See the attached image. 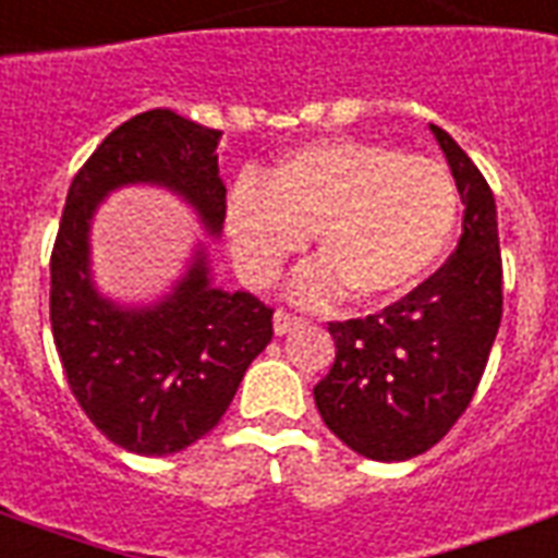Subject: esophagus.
<instances>
[{
    "label": "esophagus",
    "mask_w": 558,
    "mask_h": 558,
    "mask_svg": "<svg viewBox=\"0 0 558 558\" xmlns=\"http://www.w3.org/2000/svg\"><path fill=\"white\" fill-rule=\"evenodd\" d=\"M301 322H304V319H299V316H292V313L278 311V313H275V333H278V337H283V333L295 331Z\"/></svg>",
    "instance_id": "1"
}]
</instances>
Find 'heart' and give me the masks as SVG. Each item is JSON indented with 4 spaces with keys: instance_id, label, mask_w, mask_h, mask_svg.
<instances>
[{
    "instance_id": "b5f03b06",
    "label": "heart",
    "mask_w": 558,
    "mask_h": 558,
    "mask_svg": "<svg viewBox=\"0 0 558 558\" xmlns=\"http://www.w3.org/2000/svg\"><path fill=\"white\" fill-rule=\"evenodd\" d=\"M456 180L440 162L357 138H325L280 156L263 183L227 197V242L239 271L266 287L316 239L319 259L292 280V299L357 304L408 295L437 268L458 227Z\"/></svg>"
}]
</instances>
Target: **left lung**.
Instances as JSON below:
<instances>
[{
    "mask_svg": "<svg viewBox=\"0 0 558 558\" xmlns=\"http://www.w3.org/2000/svg\"><path fill=\"white\" fill-rule=\"evenodd\" d=\"M464 204L456 254L375 316L331 322V373L313 387L325 426L357 456L408 461L456 426L502 319L497 204L456 138L432 123Z\"/></svg>",
    "mask_w": 558,
    "mask_h": 558,
    "instance_id": "left-lung-1",
    "label": "left lung"
}]
</instances>
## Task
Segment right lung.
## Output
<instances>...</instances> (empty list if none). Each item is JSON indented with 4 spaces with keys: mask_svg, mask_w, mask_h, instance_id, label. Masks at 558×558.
<instances>
[{
    "mask_svg": "<svg viewBox=\"0 0 558 558\" xmlns=\"http://www.w3.org/2000/svg\"><path fill=\"white\" fill-rule=\"evenodd\" d=\"M221 132L171 109L135 114L73 177L49 259V322L61 366L94 426L135 456H171L213 432L242 375L271 340V307L213 283L197 242L162 299H106L90 271V225L111 192L159 185L195 209L213 239L225 225Z\"/></svg>",
    "mask_w": 558,
    "mask_h": 558,
    "instance_id": "obj_1",
    "label": "right lung"
}]
</instances>
